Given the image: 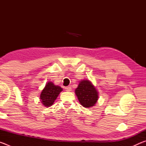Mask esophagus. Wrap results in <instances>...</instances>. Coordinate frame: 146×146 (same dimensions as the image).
Here are the masks:
<instances>
[{
  "label": "esophagus",
  "mask_w": 146,
  "mask_h": 146,
  "mask_svg": "<svg viewBox=\"0 0 146 146\" xmlns=\"http://www.w3.org/2000/svg\"><path fill=\"white\" fill-rule=\"evenodd\" d=\"M65 89H66V90L67 91H71V86H67V87L65 88Z\"/></svg>",
  "instance_id": "1"
}]
</instances>
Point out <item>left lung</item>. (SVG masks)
Returning <instances> with one entry per match:
<instances>
[{"label":"left lung","mask_w":146,"mask_h":146,"mask_svg":"<svg viewBox=\"0 0 146 146\" xmlns=\"http://www.w3.org/2000/svg\"><path fill=\"white\" fill-rule=\"evenodd\" d=\"M80 104L84 108H92L98 99V93L92 82L88 79L80 80L75 90Z\"/></svg>","instance_id":"obj_1"}]
</instances>
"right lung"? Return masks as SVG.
<instances>
[{"instance_id": "right-lung-1", "label": "right lung", "mask_w": 146, "mask_h": 146, "mask_svg": "<svg viewBox=\"0 0 146 146\" xmlns=\"http://www.w3.org/2000/svg\"><path fill=\"white\" fill-rule=\"evenodd\" d=\"M62 91L63 89L60 86H56L53 82L49 81L41 91L40 95L41 103L46 108L50 107L53 104L58 95Z\"/></svg>"}]
</instances>
